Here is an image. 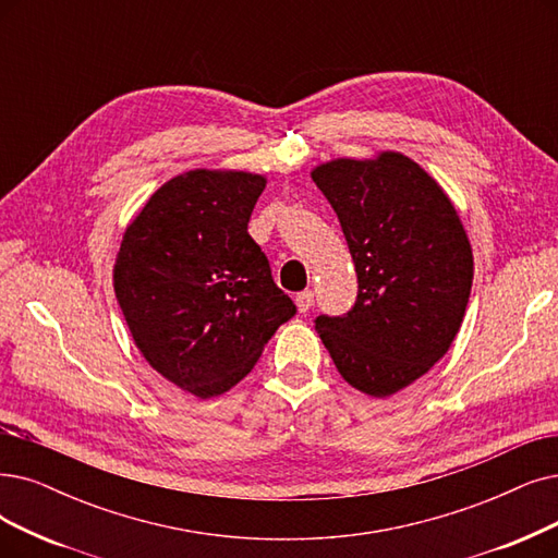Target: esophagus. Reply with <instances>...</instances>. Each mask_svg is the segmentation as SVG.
<instances>
[{
    "label": "esophagus",
    "mask_w": 558,
    "mask_h": 558,
    "mask_svg": "<svg viewBox=\"0 0 558 558\" xmlns=\"http://www.w3.org/2000/svg\"><path fill=\"white\" fill-rule=\"evenodd\" d=\"M295 304H298V311L300 314H306V311L314 306V293L311 291H302L295 295Z\"/></svg>",
    "instance_id": "esophagus-1"
}]
</instances>
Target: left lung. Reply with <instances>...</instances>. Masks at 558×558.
Returning <instances> with one entry per match:
<instances>
[{
  "label": "left lung",
  "instance_id": "8db88e82",
  "mask_svg": "<svg viewBox=\"0 0 558 558\" xmlns=\"http://www.w3.org/2000/svg\"><path fill=\"white\" fill-rule=\"evenodd\" d=\"M337 213L360 291L316 331L348 385L387 398L426 375L460 331L474 256L433 175L403 153L339 158L311 171Z\"/></svg>",
  "mask_w": 558,
  "mask_h": 558
}]
</instances>
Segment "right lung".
Masks as SVG:
<instances>
[{"mask_svg":"<svg viewBox=\"0 0 558 558\" xmlns=\"http://www.w3.org/2000/svg\"><path fill=\"white\" fill-rule=\"evenodd\" d=\"M265 178L194 169L167 181L123 233L114 293L162 377L213 398L247 375L295 304L247 233Z\"/></svg>","mask_w":558,"mask_h":558,"instance_id":"obj_1","label":"right lung"}]
</instances>
